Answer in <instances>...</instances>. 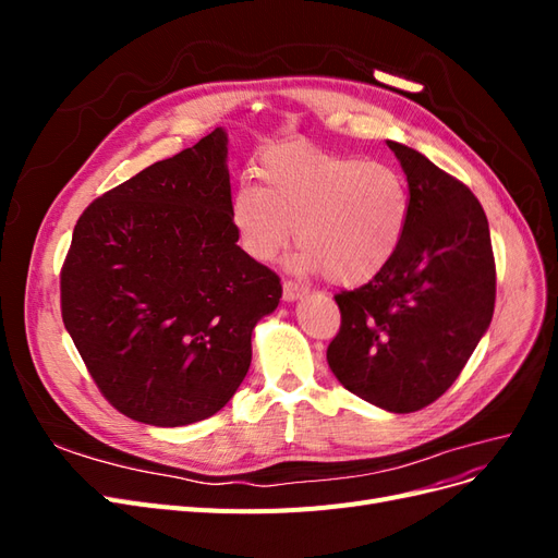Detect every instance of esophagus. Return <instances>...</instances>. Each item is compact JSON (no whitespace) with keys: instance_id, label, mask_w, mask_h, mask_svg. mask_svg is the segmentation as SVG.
Masks as SVG:
<instances>
[{"instance_id":"1","label":"esophagus","mask_w":558,"mask_h":558,"mask_svg":"<svg viewBox=\"0 0 558 558\" xmlns=\"http://www.w3.org/2000/svg\"><path fill=\"white\" fill-rule=\"evenodd\" d=\"M305 293H307V291L302 289V286H298L295 281H283V300H286V302H295V300H300Z\"/></svg>"}]
</instances>
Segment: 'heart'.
<instances>
[{
    "label": "heart",
    "mask_w": 558,
    "mask_h": 558,
    "mask_svg": "<svg viewBox=\"0 0 558 558\" xmlns=\"http://www.w3.org/2000/svg\"><path fill=\"white\" fill-rule=\"evenodd\" d=\"M258 185L232 193L228 214L253 260L272 263L293 242L291 265L340 286L375 279L393 260L408 230L410 193L384 162L332 154L310 144L265 150Z\"/></svg>",
    "instance_id": "1"
}]
</instances>
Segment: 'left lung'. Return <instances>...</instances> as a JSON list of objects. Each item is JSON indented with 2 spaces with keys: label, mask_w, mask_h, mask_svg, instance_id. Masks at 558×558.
Instances as JSON below:
<instances>
[{
  "label": "left lung",
  "mask_w": 558,
  "mask_h": 558,
  "mask_svg": "<svg viewBox=\"0 0 558 558\" xmlns=\"http://www.w3.org/2000/svg\"><path fill=\"white\" fill-rule=\"evenodd\" d=\"M410 185V218L386 269L335 295L328 365L347 391L410 414L461 375L494 316L496 263L477 197L424 154L386 142Z\"/></svg>",
  "instance_id": "8db88e82"
}]
</instances>
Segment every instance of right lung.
Returning <instances> with one entry per match:
<instances>
[{"label":"right lung","instance_id":"add662e5","mask_svg":"<svg viewBox=\"0 0 558 558\" xmlns=\"http://www.w3.org/2000/svg\"><path fill=\"white\" fill-rule=\"evenodd\" d=\"M228 132L146 167L81 214L60 277L62 320L113 408L177 428L223 410L279 277L238 246Z\"/></svg>","mask_w":558,"mask_h":558}]
</instances>
